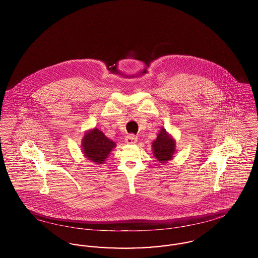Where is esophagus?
<instances>
[{"mask_svg": "<svg viewBox=\"0 0 258 258\" xmlns=\"http://www.w3.org/2000/svg\"><path fill=\"white\" fill-rule=\"evenodd\" d=\"M124 142L126 144H135L137 142V137L135 135H128L125 136Z\"/></svg>", "mask_w": 258, "mask_h": 258, "instance_id": "obj_1", "label": "esophagus"}]
</instances>
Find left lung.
<instances>
[{
    "instance_id": "left-lung-1",
    "label": "left lung",
    "mask_w": 258,
    "mask_h": 258,
    "mask_svg": "<svg viewBox=\"0 0 258 258\" xmlns=\"http://www.w3.org/2000/svg\"><path fill=\"white\" fill-rule=\"evenodd\" d=\"M175 140L164 128H161L157 139L152 143L154 156L160 163L171 160L175 153Z\"/></svg>"
}]
</instances>
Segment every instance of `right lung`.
Listing matches in <instances>:
<instances>
[{
	"label": "right lung",
	"instance_id": "1",
	"mask_svg": "<svg viewBox=\"0 0 258 258\" xmlns=\"http://www.w3.org/2000/svg\"><path fill=\"white\" fill-rule=\"evenodd\" d=\"M81 147L88 160L97 164H103L112 149L116 147V144L107 138L102 132L98 128H94L85 134L82 139Z\"/></svg>",
	"mask_w": 258,
	"mask_h": 258
}]
</instances>
